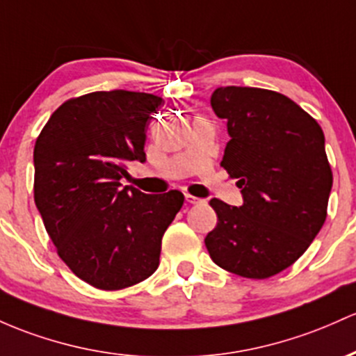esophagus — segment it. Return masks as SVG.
Listing matches in <instances>:
<instances>
[{"label": "esophagus", "instance_id": "1", "mask_svg": "<svg viewBox=\"0 0 356 356\" xmlns=\"http://www.w3.org/2000/svg\"><path fill=\"white\" fill-rule=\"evenodd\" d=\"M186 201L189 202V204H197V202H202V199L193 196V194H189V193H186Z\"/></svg>", "mask_w": 356, "mask_h": 356}]
</instances>
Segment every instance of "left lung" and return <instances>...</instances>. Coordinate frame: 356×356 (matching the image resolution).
Segmentation results:
<instances>
[{
	"label": "left lung",
	"mask_w": 356,
	"mask_h": 356,
	"mask_svg": "<svg viewBox=\"0 0 356 356\" xmlns=\"http://www.w3.org/2000/svg\"><path fill=\"white\" fill-rule=\"evenodd\" d=\"M211 106L228 121L221 165L238 179L243 204L211 199L218 225L206 248L225 270L268 279L291 267L326 221L333 172L324 134L309 113L270 89L218 88Z\"/></svg>",
	"instance_id": "8db88e82"
}]
</instances>
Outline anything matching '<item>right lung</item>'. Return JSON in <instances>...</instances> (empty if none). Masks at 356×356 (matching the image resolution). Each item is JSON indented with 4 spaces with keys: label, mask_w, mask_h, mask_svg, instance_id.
Instances as JSON below:
<instances>
[{
    "label": "right lung",
    "mask_w": 356,
    "mask_h": 356,
    "mask_svg": "<svg viewBox=\"0 0 356 356\" xmlns=\"http://www.w3.org/2000/svg\"><path fill=\"white\" fill-rule=\"evenodd\" d=\"M162 97L116 89L70 97L33 148L35 204L62 261L89 286L120 291L159 267L181 191L121 189L127 163L145 162L147 128Z\"/></svg>",
    "instance_id": "1"
}]
</instances>
